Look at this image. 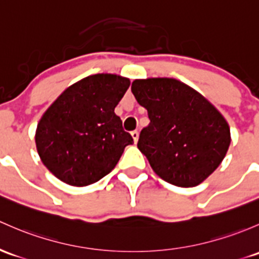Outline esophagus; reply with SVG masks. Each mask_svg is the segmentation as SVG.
I'll return each mask as SVG.
<instances>
[{"mask_svg": "<svg viewBox=\"0 0 259 259\" xmlns=\"http://www.w3.org/2000/svg\"><path fill=\"white\" fill-rule=\"evenodd\" d=\"M132 137L134 139V143L137 144L138 140H139V132L138 130H134V132H132Z\"/></svg>", "mask_w": 259, "mask_h": 259, "instance_id": "obj_1", "label": "esophagus"}]
</instances>
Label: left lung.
Here are the masks:
<instances>
[{"label":"left lung","instance_id":"obj_1","mask_svg":"<svg viewBox=\"0 0 259 259\" xmlns=\"http://www.w3.org/2000/svg\"><path fill=\"white\" fill-rule=\"evenodd\" d=\"M132 92L150 119L141 130L138 148L155 174L179 187L205 181L225 159L231 143L222 114L174 78L137 79Z\"/></svg>","mask_w":259,"mask_h":259}]
</instances>
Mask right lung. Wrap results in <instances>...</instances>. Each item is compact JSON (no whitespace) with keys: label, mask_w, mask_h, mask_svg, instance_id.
Returning a JSON list of instances; mask_svg holds the SVG:
<instances>
[{"label":"right lung","mask_w":259,"mask_h":259,"mask_svg":"<svg viewBox=\"0 0 259 259\" xmlns=\"http://www.w3.org/2000/svg\"><path fill=\"white\" fill-rule=\"evenodd\" d=\"M130 85L116 74L84 78L59 95L37 125L40 160L56 178L87 186L108 175L134 143L114 113Z\"/></svg>","instance_id":"1"}]
</instances>
